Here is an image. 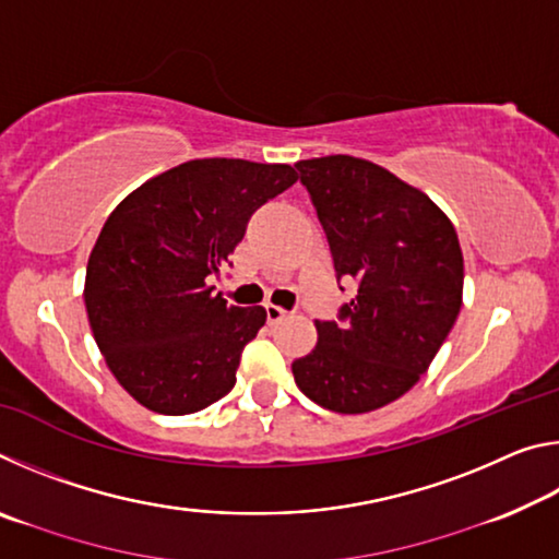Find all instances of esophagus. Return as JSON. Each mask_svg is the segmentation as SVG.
Segmentation results:
<instances>
[{"mask_svg":"<svg viewBox=\"0 0 559 559\" xmlns=\"http://www.w3.org/2000/svg\"><path fill=\"white\" fill-rule=\"evenodd\" d=\"M286 316H288V310H283L281 306H273V302H266L269 323H278V320H283Z\"/></svg>","mask_w":559,"mask_h":559,"instance_id":"34e87169","label":"esophagus"}]
</instances>
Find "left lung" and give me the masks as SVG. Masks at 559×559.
<instances>
[{"mask_svg": "<svg viewBox=\"0 0 559 559\" xmlns=\"http://www.w3.org/2000/svg\"><path fill=\"white\" fill-rule=\"evenodd\" d=\"M340 278L357 281L343 323L316 320L318 343L290 365L323 409L365 414L400 400L429 370L463 302V253L421 189L353 155L300 159Z\"/></svg>", "mask_w": 559, "mask_h": 559, "instance_id": "left-lung-1", "label": "left lung"}]
</instances>
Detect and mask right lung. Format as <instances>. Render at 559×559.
Listing matches in <instances>:
<instances>
[{
  "label": "right lung",
  "mask_w": 559,
  "mask_h": 559,
  "mask_svg": "<svg viewBox=\"0 0 559 559\" xmlns=\"http://www.w3.org/2000/svg\"><path fill=\"white\" fill-rule=\"evenodd\" d=\"M296 182L290 165L189 159L110 212L83 300L108 370L145 409L194 414L231 392L266 308L226 306L206 276L229 261L251 214Z\"/></svg>",
  "instance_id": "right-lung-1"
}]
</instances>
